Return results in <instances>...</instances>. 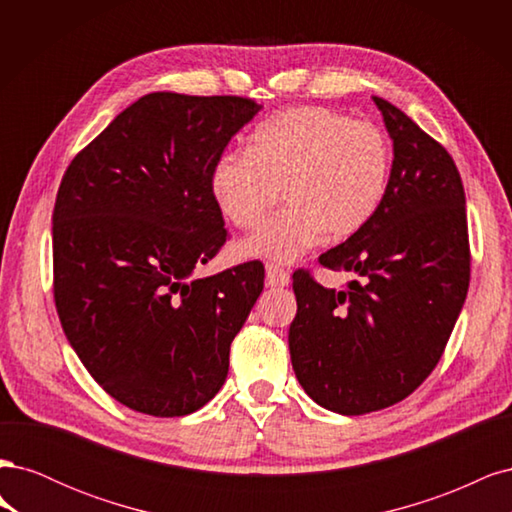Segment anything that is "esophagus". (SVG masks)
Wrapping results in <instances>:
<instances>
[{"label": "esophagus", "mask_w": 512, "mask_h": 512, "mask_svg": "<svg viewBox=\"0 0 512 512\" xmlns=\"http://www.w3.org/2000/svg\"><path fill=\"white\" fill-rule=\"evenodd\" d=\"M290 282V273L275 267V265H267V284L269 286H288Z\"/></svg>", "instance_id": "obj_1"}]
</instances>
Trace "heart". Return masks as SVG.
<instances>
[{"label":"heart","instance_id":"b5f03b06","mask_svg":"<svg viewBox=\"0 0 512 512\" xmlns=\"http://www.w3.org/2000/svg\"><path fill=\"white\" fill-rule=\"evenodd\" d=\"M391 181V145L371 123L322 106H297L260 123L247 151L226 153L211 170V196L239 228L256 226L275 205L284 209L239 243L245 258L290 265L327 235L348 239L382 207Z\"/></svg>","mask_w":512,"mask_h":512}]
</instances>
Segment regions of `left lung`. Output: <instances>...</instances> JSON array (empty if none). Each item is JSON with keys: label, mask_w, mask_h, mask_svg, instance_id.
Wrapping results in <instances>:
<instances>
[{"label": "left lung", "mask_w": 512, "mask_h": 512, "mask_svg": "<svg viewBox=\"0 0 512 512\" xmlns=\"http://www.w3.org/2000/svg\"><path fill=\"white\" fill-rule=\"evenodd\" d=\"M393 141L389 192L363 230L324 252L346 290L292 275L290 361L318 406L346 416L406 399L438 365L466 301V194L448 151L397 106L374 96Z\"/></svg>", "instance_id": "8db88e82"}]
</instances>
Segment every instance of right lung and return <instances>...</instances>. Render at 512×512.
Here are the masks:
<instances>
[{"label":"right lung","mask_w":512,"mask_h":512,"mask_svg":"<svg viewBox=\"0 0 512 512\" xmlns=\"http://www.w3.org/2000/svg\"><path fill=\"white\" fill-rule=\"evenodd\" d=\"M260 104L156 91L68 166L53 211L55 305L81 363L119 404L151 416L203 408L265 286L260 262L211 277L224 218L211 170Z\"/></svg>","instance_id":"right-lung-1"}]
</instances>
